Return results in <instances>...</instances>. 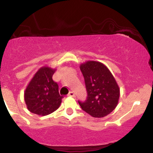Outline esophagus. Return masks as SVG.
<instances>
[{"mask_svg": "<svg viewBox=\"0 0 153 153\" xmlns=\"http://www.w3.org/2000/svg\"><path fill=\"white\" fill-rule=\"evenodd\" d=\"M68 96L69 97H75V95L73 92H69V93L68 94Z\"/></svg>", "mask_w": 153, "mask_h": 153, "instance_id": "34e87169", "label": "esophagus"}]
</instances>
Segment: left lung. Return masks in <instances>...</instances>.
Segmentation results:
<instances>
[{"label":"left lung","instance_id":"obj_1","mask_svg":"<svg viewBox=\"0 0 153 153\" xmlns=\"http://www.w3.org/2000/svg\"><path fill=\"white\" fill-rule=\"evenodd\" d=\"M84 75L87 99L78 101L86 113L94 118H103L112 112L118 104L120 88L112 72L101 62L87 61L80 64Z\"/></svg>","mask_w":153,"mask_h":153}]
</instances>
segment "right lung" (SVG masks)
<instances>
[{
	"label": "right lung",
	"mask_w": 153,
	"mask_h": 153,
	"mask_svg": "<svg viewBox=\"0 0 153 153\" xmlns=\"http://www.w3.org/2000/svg\"><path fill=\"white\" fill-rule=\"evenodd\" d=\"M56 68H40L24 92V101L29 112L41 116L51 114L59 108L64 97L58 92V85L52 80Z\"/></svg>",
	"instance_id": "obj_1"
}]
</instances>
